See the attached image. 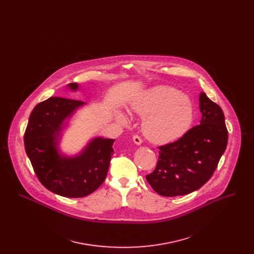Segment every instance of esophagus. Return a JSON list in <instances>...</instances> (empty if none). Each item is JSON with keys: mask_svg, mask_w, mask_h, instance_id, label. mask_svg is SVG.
<instances>
[{"mask_svg": "<svg viewBox=\"0 0 254 254\" xmlns=\"http://www.w3.org/2000/svg\"><path fill=\"white\" fill-rule=\"evenodd\" d=\"M133 142H134V144H136V145H141L142 144V139H141V137L140 136H138V135H134L132 137Z\"/></svg>", "mask_w": 254, "mask_h": 254, "instance_id": "34e87169", "label": "esophagus"}]
</instances>
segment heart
<instances>
[{
  "instance_id": "b5f03b06",
  "label": "heart",
  "mask_w": 254,
  "mask_h": 254,
  "mask_svg": "<svg viewBox=\"0 0 254 254\" xmlns=\"http://www.w3.org/2000/svg\"><path fill=\"white\" fill-rule=\"evenodd\" d=\"M134 113L145 117L142 128L152 143L166 145L183 137L193 122V108L190 101L179 90L169 86H157L137 97L132 104ZM117 120L127 123L122 112Z\"/></svg>"
}]
</instances>
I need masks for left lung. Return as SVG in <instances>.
I'll return each instance as SVG.
<instances>
[{
	"label": "left lung",
	"mask_w": 254,
	"mask_h": 254,
	"mask_svg": "<svg viewBox=\"0 0 254 254\" xmlns=\"http://www.w3.org/2000/svg\"><path fill=\"white\" fill-rule=\"evenodd\" d=\"M202 119L177 141L159 146L157 165L145 176L158 194L181 196L199 190L210 179L228 145L222 109L205 92L199 97Z\"/></svg>",
	"instance_id": "1"
}]
</instances>
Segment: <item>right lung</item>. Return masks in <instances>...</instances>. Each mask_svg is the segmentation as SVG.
<instances>
[{"label":"right lung","mask_w":254,"mask_h":254,"mask_svg":"<svg viewBox=\"0 0 254 254\" xmlns=\"http://www.w3.org/2000/svg\"><path fill=\"white\" fill-rule=\"evenodd\" d=\"M71 90L77 83L68 84ZM82 101L50 97L41 102L30 113L24 136V148L35 174L50 191L64 197L81 198L93 191L106 180L114 139L97 137L77 156L59 153L58 138L64 122L85 105Z\"/></svg>","instance_id":"right-lung-1"}]
</instances>
